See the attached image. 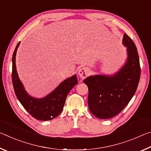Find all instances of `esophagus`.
Here are the masks:
<instances>
[{
	"label": "esophagus",
	"instance_id": "esophagus-1",
	"mask_svg": "<svg viewBox=\"0 0 151 151\" xmlns=\"http://www.w3.org/2000/svg\"><path fill=\"white\" fill-rule=\"evenodd\" d=\"M78 73V75L80 76V77L81 78L84 79L88 75V70L87 68L83 67L79 69Z\"/></svg>",
	"mask_w": 151,
	"mask_h": 151
}]
</instances>
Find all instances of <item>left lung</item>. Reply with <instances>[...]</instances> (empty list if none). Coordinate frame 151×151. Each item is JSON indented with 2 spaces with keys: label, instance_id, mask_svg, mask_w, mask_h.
I'll return each instance as SVG.
<instances>
[{
  "label": "left lung",
  "instance_id": "8db88e82",
  "mask_svg": "<svg viewBox=\"0 0 151 151\" xmlns=\"http://www.w3.org/2000/svg\"><path fill=\"white\" fill-rule=\"evenodd\" d=\"M122 43L127 47L128 59L119 72L114 76H91L84 80L88 88L89 110L97 118L110 119L119 114L137 89L140 76L137 48L127 34Z\"/></svg>",
  "mask_w": 151,
  "mask_h": 151
}]
</instances>
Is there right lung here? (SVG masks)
I'll return each mask as SVG.
<instances>
[{
    "label": "right lung",
    "mask_w": 151,
    "mask_h": 151,
    "mask_svg": "<svg viewBox=\"0 0 151 151\" xmlns=\"http://www.w3.org/2000/svg\"><path fill=\"white\" fill-rule=\"evenodd\" d=\"M20 42L15 48L12 60V79L15 94L24 108L35 119L40 121H49L55 119L62 112L68 93L78 83L76 76L74 75L66 79L54 91L45 98H32L25 91L17 73L15 57Z\"/></svg>",
    "instance_id": "right-lung-1"
}]
</instances>
